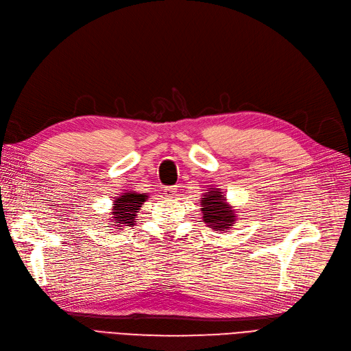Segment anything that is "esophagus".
<instances>
[{
  "label": "esophagus",
  "mask_w": 351,
  "mask_h": 351,
  "mask_svg": "<svg viewBox=\"0 0 351 351\" xmlns=\"http://www.w3.org/2000/svg\"><path fill=\"white\" fill-rule=\"evenodd\" d=\"M176 192H178V188H176V186H166L165 191H163V194H165V197H167V198H173V197L176 195Z\"/></svg>",
  "instance_id": "1"
}]
</instances>
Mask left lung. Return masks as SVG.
<instances>
[{
    "label": "left lung",
    "mask_w": 351,
    "mask_h": 351,
    "mask_svg": "<svg viewBox=\"0 0 351 351\" xmlns=\"http://www.w3.org/2000/svg\"><path fill=\"white\" fill-rule=\"evenodd\" d=\"M204 198H201V211L202 220L208 224L211 229L220 232L229 230L234 226L236 214L234 210L226 202V197L221 194L220 189H210L206 192Z\"/></svg>",
    "instance_id": "obj_1"
}]
</instances>
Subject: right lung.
<instances>
[{
    "label": "right lung",
    "mask_w": 351,
    "mask_h": 351,
    "mask_svg": "<svg viewBox=\"0 0 351 351\" xmlns=\"http://www.w3.org/2000/svg\"><path fill=\"white\" fill-rule=\"evenodd\" d=\"M149 198L147 194H137V192H123L117 201L112 204V220L117 228L123 226H134L135 216L143 207L145 199Z\"/></svg>",
    "instance_id": "add662e5"
}]
</instances>
